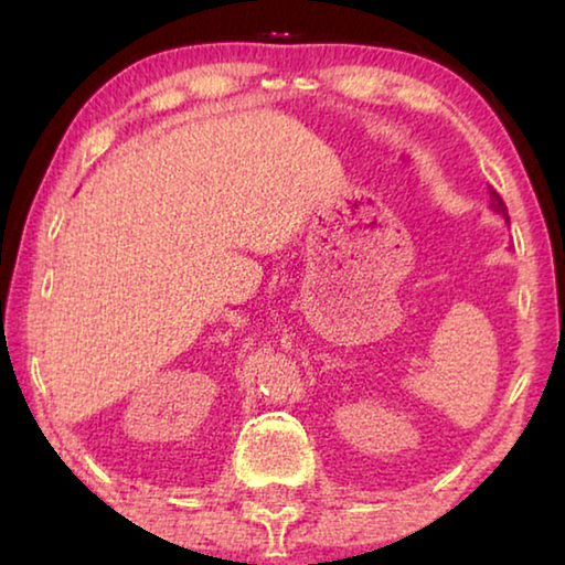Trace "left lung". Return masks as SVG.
I'll list each match as a JSON object with an SVG mask.
<instances>
[{
    "label": "left lung",
    "mask_w": 565,
    "mask_h": 565,
    "mask_svg": "<svg viewBox=\"0 0 565 565\" xmlns=\"http://www.w3.org/2000/svg\"><path fill=\"white\" fill-rule=\"evenodd\" d=\"M493 209H495V212H501V214L505 216V222H509V212H505V204H503V199H501L499 194H495V191H493Z\"/></svg>",
    "instance_id": "8db88e82"
}]
</instances>
